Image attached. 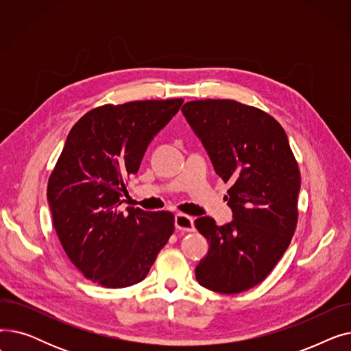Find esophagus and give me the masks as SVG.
Listing matches in <instances>:
<instances>
[{
    "mask_svg": "<svg viewBox=\"0 0 351 351\" xmlns=\"http://www.w3.org/2000/svg\"><path fill=\"white\" fill-rule=\"evenodd\" d=\"M175 228L178 230H183V232H193L195 230L193 217H191L185 213H178L175 216Z\"/></svg>",
    "mask_w": 351,
    "mask_h": 351,
    "instance_id": "34e87169",
    "label": "esophagus"
}]
</instances>
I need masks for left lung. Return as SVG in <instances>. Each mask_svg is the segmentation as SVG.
<instances>
[{"mask_svg": "<svg viewBox=\"0 0 351 351\" xmlns=\"http://www.w3.org/2000/svg\"><path fill=\"white\" fill-rule=\"evenodd\" d=\"M183 117L206 147L216 173L232 186L233 220L217 226L195 220L209 242L196 280L212 291L236 294L262 283L282 259L298 226L300 171L282 125L265 110L233 99H199Z\"/></svg>", "mask_w": 351, "mask_h": 351, "instance_id": "left-lung-1", "label": "left lung"}]
</instances>
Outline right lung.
<instances>
[{"label": "right lung", "instance_id": "1", "mask_svg": "<svg viewBox=\"0 0 351 351\" xmlns=\"http://www.w3.org/2000/svg\"><path fill=\"white\" fill-rule=\"evenodd\" d=\"M183 99H147L90 109L68 134L48 179L60 242L88 280L108 289L142 282L175 230L171 212L121 210L122 195L154 136Z\"/></svg>", "mask_w": 351, "mask_h": 351}]
</instances>
